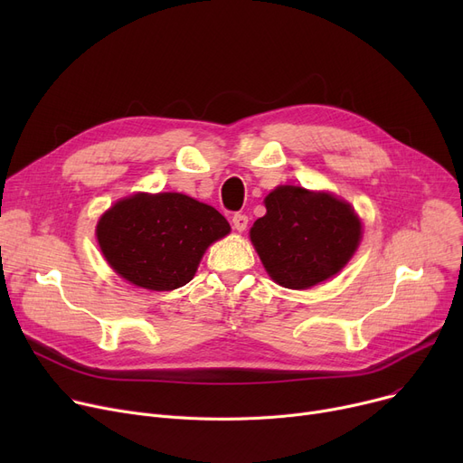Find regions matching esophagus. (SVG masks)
Here are the masks:
<instances>
[{
  "label": "esophagus",
  "instance_id": "esophagus-1",
  "mask_svg": "<svg viewBox=\"0 0 463 463\" xmlns=\"http://www.w3.org/2000/svg\"><path fill=\"white\" fill-rule=\"evenodd\" d=\"M232 227H234L238 232L246 231V227H248V215H246V213H234V215H232Z\"/></svg>",
  "mask_w": 463,
  "mask_h": 463
}]
</instances>
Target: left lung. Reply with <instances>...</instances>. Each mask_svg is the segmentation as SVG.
I'll use <instances>...</instances> for the list:
<instances>
[{
    "mask_svg": "<svg viewBox=\"0 0 463 463\" xmlns=\"http://www.w3.org/2000/svg\"><path fill=\"white\" fill-rule=\"evenodd\" d=\"M250 231L269 276L287 288H309L335 276L354 255L362 223L353 206L325 191L279 185Z\"/></svg>",
    "mask_w": 463,
    "mask_h": 463,
    "instance_id": "8db88e82",
    "label": "left lung"
}]
</instances>
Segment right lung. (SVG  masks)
Wrapping results in <instances>:
<instances>
[{
  "label": "right lung",
  "mask_w": 463,
  "mask_h": 463,
  "mask_svg": "<svg viewBox=\"0 0 463 463\" xmlns=\"http://www.w3.org/2000/svg\"><path fill=\"white\" fill-rule=\"evenodd\" d=\"M229 232L215 208L182 193H135L109 208L95 229L110 269L148 290L189 283L208 246Z\"/></svg>",
  "instance_id": "right-lung-1"
}]
</instances>
